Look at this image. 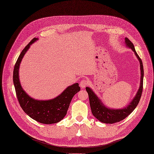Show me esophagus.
<instances>
[{
	"label": "esophagus",
	"instance_id": "34e87169",
	"mask_svg": "<svg viewBox=\"0 0 154 154\" xmlns=\"http://www.w3.org/2000/svg\"><path fill=\"white\" fill-rule=\"evenodd\" d=\"M88 83H89L88 80L84 79L82 80L81 82H80V86L82 88H85L86 86H87L88 85Z\"/></svg>",
	"mask_w": 154,
	"mask_h": 154
}]
</instances>
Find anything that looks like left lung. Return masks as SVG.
Returning a JSON list of instances; mask_svg holds the SVG:
<instances>
[{
    "mask_svg": "<svg viewBox=\"0 0 154 154\" xmlns=\"http://www.w3.org/2000/svg\"><path fill=\"white\" fill-rule=\"evenodd\" d=\"M125 42L127 46L131 48L134 52L135 53L137 57L139 60L140 63V69H141V80H140V88L130 104L128 105L125 108L121 109H108L103 103H101V100L98 97L94 94L91 89L88 87L86 88V90L88 93L89 103L91 109V112L93 116L97 119L100 122L107 123L112 124L117 122H119L125 118H126L129 115H130L133 111L135 109L138 105L140 98L142 95L143 92V76H144V70L142 61L138 55L135 51L134 46L131 41L129 38H125Z\"/></svg>",
    "mask_w": 154,
    "mask_h": 154,
    "instance_id": "obj_1",
    "label": "left lung"
}]
</instances>
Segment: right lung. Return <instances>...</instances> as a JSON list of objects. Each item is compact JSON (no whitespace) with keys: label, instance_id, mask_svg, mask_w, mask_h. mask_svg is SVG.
Wrapping results in <instances>:
<instances>
[{"label":"right lung","instance_id":"obj_1","mask_svg":"<svg viewBox=\"0 0 154 154\" xmlns=\"http://www.w3.org/2000/svg\"><path fill=\"white\" fill-rule=\"evenodd\" d=\"M37 40L32 38L19 56L13 71V83L19 103L23 111L31 118L43 124H53L61 121L66 115L71 100L80 88L76 83L68 87L60 95L50 100H37L31 98L23 90L19 79L21 60L30 45Z\"/></svg>","mask_w":154,"mask_h":154}]
</instances>
